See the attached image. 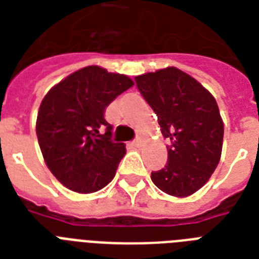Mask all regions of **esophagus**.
<instances>
[{"instance_id": "obj_1", "label": "esophagus", "mask_w": 259, "mask_h": 259, "mask_svg": "<svg viewBox=\"0 0 259 259\" xmlns=\"http://www.w3.org/2000/svg\"><path fill=\"white\" fill-rule=\"evenodd\" d=\"M130 146H133V148H140V146H141V140H134V141H132L129 144Z\"/></svg>"}]
</instances>
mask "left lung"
<instances>
[{"mask_svg":"<svg viewBox=\"0 0 259 259\" xmlns=\"http://www.w3.org/2000/svg\"><path fill=\"white\" fill-rule=\"evenodd\" d=\"M134 80L157 114L162 136L170 140L166 165L152 172V181L170 196H189L208 181L221 160L225 126L217 101L176 67Z\"/></svg>","mask_w":259,"mask_h":259,"instance_id":"8db88e82","label":"left lung"}]
</instances>
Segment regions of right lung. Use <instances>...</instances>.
<instances>
[{
    "label": "right lung",
    "instance_id": "add662e5",
    "mask_svg": "<svg viewBox=\"0 0 259 259\" xmlns=\"http://www.w3.org/2000/svg\"><path fill=\"white\" fill-rule=\"evenodd\" d=\"M133 84L126 75L89 66L47 93L36 134L47 166L64 187L93 193L113 180L126 148L111 140L113 126L105 110Z\"/></svg>",
    "mask_w": 259,
    "mask_h": 259
}]
</instances>
